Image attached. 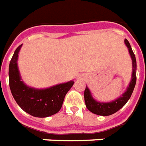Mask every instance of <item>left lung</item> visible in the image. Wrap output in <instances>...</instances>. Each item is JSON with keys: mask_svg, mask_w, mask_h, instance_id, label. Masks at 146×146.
Segmentation results:
<instances>
[{"mask_svg": "<svg viewBox=\"0 0 146 146\" xmlns=\"http://www.w3.org/2000/svg\"><path fill=\"white\" fill-rule=\"evenodd\" d=\"M125 42L128 48V51H129V53H130L131 59H132V66H133L132 78H131V80L129 84V87H128L127 90L123 94L121 97H120L118 99L115 100L114 101H112V102H110V103H100V102H98L94 100L90 95L89 89L86 87V89L84 90L85 104H86L87 109L94 114L102 115V116H108V115H111V114L117 112L128 102V100L131 96V94L133 92L134 88L136 84V59H135V54L131 49L130 43L128 42L127 39L125 40Z\"/></svg>", "mask_w": 146, "mask_h": 146, "instance_id": "left-lung-1", "label": "left lung"}]
</instances>
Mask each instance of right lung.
<instances>
[{"mask_svg":"<svg viewBox=\"0 0 146 146\" xmlns=\"http://www.w3.org/2000/svg\"><path fill=\"white\" fill-rule=\"evenodd\" d=\"M19 46L14 52L9 64V86L15 100L23 111L34 117H46L56 114L61 109L65 96L74 81H70L45 90L27 87L21 80L17 59Z\"/></svg>","mask_w":146,"mask_h":146,"instance_id":"right-lung-1","label":"right lung"}]
</instances>
